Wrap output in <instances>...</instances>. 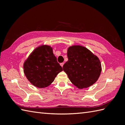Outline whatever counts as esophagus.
I'll list each match as a JSON object with an SVG mask.
<instances>
[{"label":"esophagus","mask_w":125,"mask_h":125,"mask_svg":"<svg viewBox=\"0 0 125 125\" xmlns=\"http://www.w3.org/2000/svg\"><path fill=\"white\" fill-rule=\"evenodd\" d=\"M60 65H61V67H63V65H64V63H60Z\"/></svg>","instance_id":"34e87169"}]
</instances>
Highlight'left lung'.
Masks as SVG:
<instances>
[{
    "label": "left lung",
    "mask_w": 125,
    "mask_h": 125,
    "mask_svg": "<svg viewBox=\"0 0 125 125\" xmlns=\"http://www.w3.org/2000/svg\"><path fill=\"white\" fill-rule=\"evenodd\" d=\"M68 61L63 69L74 85L78 89L87 88L99 78L102 67L97 56L81 46H73L68 49Z\"/></svg>",
    "instance_id": "8db88e82"
}]
</instances>
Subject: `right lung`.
Returning a JSON list of instances; mask_svg holds the SVG:
<instances>
[{"label": "right lung", "instance_id": "obj_1", "mask_svg": "<svg viewBox=\"0 0 125 125\" xmlns=\"http://www.w3.org/2000/svg\"><path fill=\"white\" fill-rule=\"evenodd\" d=\"M62 70L52 48L47 45L36 48L23 64L26 77L31 84L39 88L49 86Z\"/></svg>", "mask_w": 125, "mask_h": 125}]
</instances>
